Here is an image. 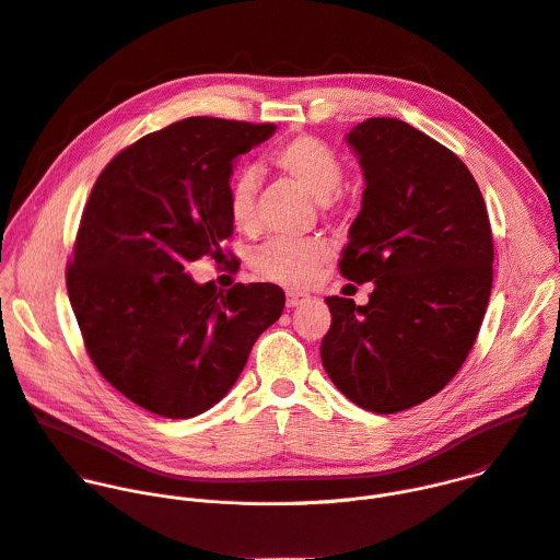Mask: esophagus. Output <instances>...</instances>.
<instances>
[{
    "mask_svg": "<svg viewBox=\"0 0 560 560\" xmlns=\"http://www.w3.org/2000/svg\"><path fill=\"white\" fill-rule=\"evenodd\" d=\"M305 303H310V294L288 290V294H285V305L288 307H299V305H305Z\"/></svg>",
    "mask_w": 560,
    "mask_h": 560,
    "instance_id": "34e87169",
    "label": "esophagus"
}]
</instances>
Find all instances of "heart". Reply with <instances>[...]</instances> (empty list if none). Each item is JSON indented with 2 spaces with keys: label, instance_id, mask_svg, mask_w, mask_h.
I'll return each instance as SVG.
<instances>
[{
  "label": "heart",
  "instance_id": "1",
  "mask_svg": "<svg viewBox=\"0 0 560 560\" xmlns=\"http://www.w3.org/2000/svg\"><path fill=\"white\" fill-rule=\"evenodd\" d=\"M275 166L305 188L318 203L330 206L343 182V164L339 154L322 139L301 135L272 152ZM257 177L238 175L228 190V210L236 228L250 230L257 221L255 212ZM330 250L322 238H270L255 255L253 268L259 277L288 288H303L328 259Z\"/></svg>",
  "mask_w": 560,
  "mask_h": 560
}]
</instances>
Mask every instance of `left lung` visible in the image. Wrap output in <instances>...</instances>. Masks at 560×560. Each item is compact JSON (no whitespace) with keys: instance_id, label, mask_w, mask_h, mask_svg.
Masks as SVG:
<instances>
[{"instance_id":"8db88e82","label":"left lung","mask_w":560,"mask_h":560,"mask_svg":"<svg viewBox=\"0 0 560 560\" xmlns=\"http://www.w3.org/2000/svg\"><path fill=\"white\" fill-rule=\"evenodd\" d=\"M346 143L365 190L339 268L374 290L365 305L326 299L322 363L354 406L394 415L441 392L467 359L492 292V230L471 173L425 132L374 117Z\"/></svg>"}]
</instances>
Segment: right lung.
I'll use <instances>...</instances> for the list:
<instances>
[{
  "mask_svg": "<svg viewBox=\"0 0 560 560\" xmlns=\"http://www.w3.org/2000/svg\"><path fill=\"white\" fill-rule=\"evenodd\" d=\"M275 124L190 117L121 150L93 186L66 285L102 376L139 408L190 419L230 392L283 312L275 283H197L188 266L223 259L238 154Z\"/></svg>",
  "mask_w": 560,
  "mask_h": 560,
  "instance_id": "right-lung-1",
  "label": "right lung"
}]
</instances>
